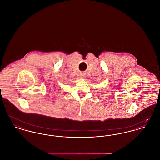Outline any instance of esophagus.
<instances>
[{"label": "esophagus", "mask_w": 160, "mask_h": 160, "mask_svg": "<svg viewBox=\"0 0 160 160\" xmlns=\"http://www.w3.org/2000/svg\"><path fill=\"white\" fill-rule=\"evenodd\" d=\"M80 76L81 78H85V77H86V75L84 74V73H81L80 74Z\"/></svg>", "instance_id": "34e87169"}]
</instances>
